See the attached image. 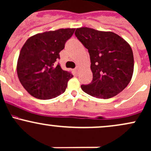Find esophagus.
Segmentation results:
<instances>
[{"label": "esophagus", "instance_id": "1", "mask_svg": "<svg viewBox=\"0 0 151 151\" xmlns=\"http://www.w3.org/2000/svg\"><path fill=\"white\" fill-rule=\"evenodd\" d=\"M79 69H80V67H79V66H77V67L75 68V70H76V72H78L79 71Z\"/></svg>", "mask_w": 151, "mask_h": 151}]
</instances>
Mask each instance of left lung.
Here are the masks:
<instances>
[{"mask_svg":"<svg viewBox=\"0 0 151 151\" xmlns=\"http://www.w3.org/2000/svg\"><path fill=\"white\" fill-rule=\"evenodd\" d=\"M75 35L88 49L93 75L90 84L81 86L82 90L101 99L111 98L122 92L133 74V53L130 44L112 31L91 28H78Z\"/></svg>","mask_w":151,"mask_h":151,"instance_id":"1","label":"left lung"}]
</instances>
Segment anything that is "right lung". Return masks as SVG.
Segmentation results:
<instances>
[{
	"label": "right lung",
	"instance_id": "obj_1",
	"mask_svg": "<svg viewBox=\"0 0 151 151\" xmlns=\"http://www.w3.org/2000/svg\"><path fill=\"white\" fill-rule=\"evenodd\" d=\"M74 31L75 29H59L45 31L31 36L25 42L16 70L20 82L31 96L49 100L65 92L73 75L55 62Z\"/></svg>",
	"mask_w": 151,
	"mask_h": 151
}]
</instances>
